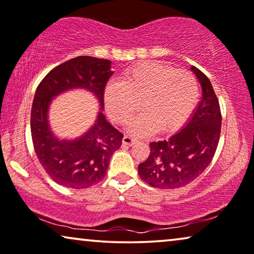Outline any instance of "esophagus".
<instances>
[{"mask_svg": "<svg viewBox=\"0 0 254 254\" xmlns=\"http://www.w3.org/2000/svg\"><path fill=\"white\" fill-rule=\"evenodd\" d=\"M138 142L137 139H133L131 137H127V135H124L123 137V145H127V146H133Z\"/></svg>", "mask_w": 254, "mask_h": 254, "instance_id": "34e87169", "label": "esophagus"}]
</instances>
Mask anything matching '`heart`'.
Returning a JSON list of instances; mask_svg holds the SVG:
<instances>
[{"instance_id": "heart-1", "label": "heart", "mask_w": 254, "mask_h": 254, "mask_svg": "<svg viewBox=\"0 0 254 254\" xmlns=\"http://www.w3.org/2000/svg\"><path fill=\"white\" fill-rule=\"evenodd\" d=\"M103 99L110 119L120 124H126L140 107L142 114L132 121L128 131L144 137L183 126L198 101V84L188 71L140 63L127 69L121 83L107 84Z\"/></svg>"}]
</instances>
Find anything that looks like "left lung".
<instances>
[{"label": "left lung", "instance_id": "8db88e82", "mask_svg": "<svg viewBox=\"0 0 254 254\" xmlns=\"http://www.w3.org/2000/svg\"><path fill=\"white\" fill-rule=\"evenodd\" d=\"M202 96L197 108L177 133L163 141L149 144L151 153L145 162L138 166L140 178L153 188H183L201 175L209 166L221 132L220 105L206 74L192 65Z\"/></svg>", "mask_w": 254, "mask_h": 254}]
</instances>
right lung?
I'll return each instance as SVG.
<instances>
[{
	"mask_svg": "<svg viewBox=\"0 0 254 254\" xmlns=\"http://www.w3.org/2000/svg\"><path fill=\"white\" fill-rule=\"evenodd\" d=\"M112 61L78 56L53 69L35 91L31 109V134L41 166L57 184L86 189L103 180L113 153L122 145L123 134L109 122L102 110L106 84L113 74ZM91 91L100 110L95 124L79 137L59 138L49 124L53 98L71 89Z\"/></svg>",
	"mask_w": 254,
	"mask_h": 254,
	"instance_id": "1",
	"label": "right lung"
}]
</instances>
